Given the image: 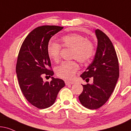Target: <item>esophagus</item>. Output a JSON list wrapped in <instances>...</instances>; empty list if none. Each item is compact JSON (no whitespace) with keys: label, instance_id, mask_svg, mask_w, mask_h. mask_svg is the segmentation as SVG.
Returning <instances> with one entry per match:
<instances>
[{"label":"esophagus","instance_id":"obj_1","mask_svg":"<svg viewBox=\"0 0 131 131\" xmlns=\"http://www.w3.org/2000/svg\"><path fill=\"white\" fill-rule=\"evenodd\" d=\"M65 84L67 85V86H68V85H71V84H73L74 83L73 82H71V81H65Z\"/></svg>","mask_w":131,"mask_h":131}]
</instances>
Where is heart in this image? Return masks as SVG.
<instances>
[{"instance_id": "heart-1", "label": "heart", "mask_w": 131, "mask_h": 131, "mask_svg": "<svg viewBox=\"0 0 131 131\" xmlns=\"http://www.w3.org/2000/svg\"><path fill=\"white\" fill-rule=\"evenodd\" d=\"M60 45L55 42H50L47 47L48 57L55 62H58L60 59L61 47L71 49V59H76L81 63L88 62L94 54L93 43L80 34L67 35L60 38ZM78 69L79 66L75 61H68L63 62L57 67L56 73L63 79L71 80Z\"/></svg>"}]
</instances>
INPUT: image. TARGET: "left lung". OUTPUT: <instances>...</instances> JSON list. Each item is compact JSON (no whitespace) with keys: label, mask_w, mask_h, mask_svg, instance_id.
I'll use <instances>...</instances> for the list:
<instances>
[{"label":"left lung","mask_w":131,"mask_h":131,"mask_svg":"<svg viewBox=\"0 0 131 131\" xmlns=\"http://www.w3.org/2000/svg\"><path fill=\"white\" fill-rule=\"evenodd\" d=\"M96 51L93 61L80 77L84 80L92 77V84L83 85V91L78 97L84 107L96 110L108 101L114 90L119 77L117 54L112 42L103 32L96 29Z\"/></svg>","instance_id":"left-lung-1"}]
</instances>
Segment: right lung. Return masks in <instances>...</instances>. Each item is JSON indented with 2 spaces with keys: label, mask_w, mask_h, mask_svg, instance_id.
<instances>
[{
  "label": "right lung",
  "mask_w": 131,
  "mask_h": 131,
  "mask_svg": "<svg viewBox=\"0 0 131 131\" xmlns=\"http://www.w3.org/2000/svg\"><path fill=\"white\" fill-rule=\"evenodd\" d=\"M63 28L57 26L35 28L26 36L19 51L16 65L19 86L26 99L38 108L51 107L65 85L59 78L52 77L50 82H44L42 78L53 75L47 47L51 38Z\"/></svg>",
  "instance_id": "1"
}]
</instances>
